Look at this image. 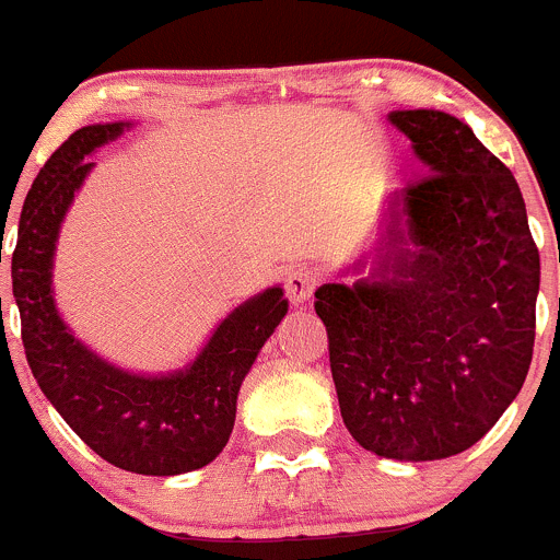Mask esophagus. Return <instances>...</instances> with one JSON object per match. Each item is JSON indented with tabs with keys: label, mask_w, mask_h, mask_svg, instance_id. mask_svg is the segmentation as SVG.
Instances as JSON below:
<instances>
[{
	"label": "esophagus",
	"mask_w": 560,
	"mask_h": 560,
	"mask_svg": "<svg viewBox=\"0 0 560 560\" xmlns=\"http://www.w3.org/2000/svg\"><path fill=\"white\" fill-rule=\"evenodd\" d=\"M315 285H318V275L307 267H296L288 272L285 278V293L293 304H302L313 296Z\"/></svg>",
	"instance_id": "34e87169"
}]
</instances>
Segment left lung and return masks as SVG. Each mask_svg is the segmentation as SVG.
Segmentation results:
<instances>
[{"instance_id": "left-lung-1", "label": "left lung", "mask_w": 560, "mask_h": 560, "mask_svg": "<svg viewBox=\"0 0 560 560\" xmlns=\"http://www.w3.org/2000/svg\"><path fill=\"white\" fill-rule=\"evenodd\" d=\"M389 121L428 174L395 196L389 250L370 278L324 282L315 313L353 441L389 460H444L523 389L539 250L512 171L466 121L433 108Z\"/></svg>"}]
</instances>
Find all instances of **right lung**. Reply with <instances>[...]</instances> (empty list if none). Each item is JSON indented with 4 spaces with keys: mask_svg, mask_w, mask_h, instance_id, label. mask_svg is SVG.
<instances>
[{
    "mask_svg": "<svg viewBox=\"0 0 560 560\" xmlns=\"http://www.w3.org/2000/svg\"><path fill=\"white\" fill-rule=\"evenodd\" d=\"M125 127L130 121L81 127L40 168L19 220L13 296L32 375L73 433L110 466L174 476L209 466L229 444L242 381L288 313V299L280 285L247 299L185 370L165 375L127 373L68 329L51 288L59 229L94 165L84 158Z\"/></svg>",
    "mask_w": 560,
    "mask_h": 560,
    "instance_id": "add662e5",
    "label": "right lung"
}]
</instances>
